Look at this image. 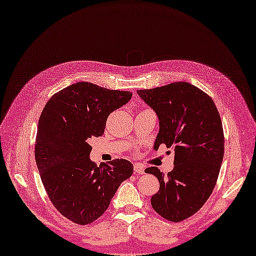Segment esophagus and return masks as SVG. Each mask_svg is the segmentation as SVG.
<instances>
[{
    "instance_id": "esophagus-1",
    "label": "esophagus",
    "mask_w": 256,
    "mask_h": 256,
    "mask_svg": "<svg viewBox=\"0 0 256 256\" xmlns=\"http://www.w3.org/2000/svg\"><path fill=\"white\" fill-rule=\"evenodd\" d=\"M134 168V172L135 174H140V175H143L144 170H145V166H143L142 164H140V162H135L133 165Z\"/></svg>"
}]
</instances>
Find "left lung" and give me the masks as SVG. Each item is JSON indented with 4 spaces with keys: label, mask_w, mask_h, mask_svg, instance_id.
<instances>
[{
    "label": "left lung",
    "mask_w": 256,
    "mask_h": 256,
    "mask_svg": "<svg viewBox=\"0 0 256 256\" xmlns=\"http://www.w3.org/2000/svg\"><path fill=\"white\" fill-rule=\"evenodd\" d=\"M138 94L158 116L154 150L165 144L175 152V166L167 175L157 167L145 170L160 182L152 206L166 220L182 221L204 204L218 179L224 153L220 114L206 92L184 81Z\"/></svg>",
    "instance_id": "8db88e82"
}]
</instances>
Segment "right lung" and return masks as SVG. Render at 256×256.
I'll list each match as a JSON object with an SVG mask.
<instances>
[{
  "label": "right lung",
  "mask_w": 256,
  "mask_h": 256,
  "mask_svg": "<svg viewBox=\"0 0 256 256\" xmlns=\"http://www.w3.org/2000/svg\"><path fill=\"white\" fill-rule=\"evenodd\" d=\"M130 91L76 82L54 94L38 121L35 160L55 208L77 224L104 214L118 188L132 176L133 165L114 160L96 166L90 140L104 133L108 114L131 100Z\"/></svg>",
  "instance_id": "right-lung-1"
}]
</instances>
